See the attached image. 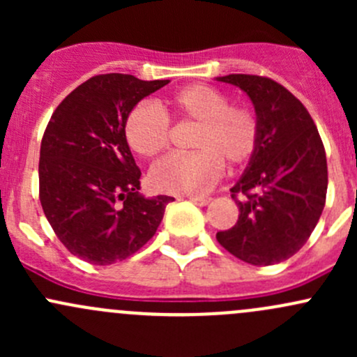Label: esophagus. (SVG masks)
<instances>
[{
    "label": "esophagus",
    "instance_id": "1",
    "mask_svg": "<svg viewBox=\"0 0 357 357\" xmlns=\"http://www.w3.org/2000/svg\"><path fill=\"white\" fill-rule=\"evenodd\" d=\"M190 200H192L193 204L200 205V207H205V205L211 204V199H207V197H190Z\"/></svg>",
    "mask_w": 357,
    "mask_h": 357
}]
</instances>
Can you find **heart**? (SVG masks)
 Returning a JSON list of instances; mask_svg holds the SVG:
<instances>
[{"mask_svg":"<svg viewBox=\"0 0 357 357\" xmlns=\"http://www.w3.org/2000/svg\"><path fill=\"white\" fill-rule=\"evenodd\" d=\"M176 114L199 122L192 153H171L150 171L153 190L171 195L197 197L211 192L225 169L240 167L254 157L259 145V122L247 107L229 105L221 89L190 84L169 100ZM129 149L142 157H155L169 143L167 117L150 103L132 107L124 122Z\"/></svg>","mask_w":357,"mask_h":357,"instance_id":"1","label":"heart"}]
</instances>
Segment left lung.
<instances>
[{"instance_id":"left-lung-1","label":"left lung","mask_w":357,"mask_h":357,"mask_svg":"<svg viewBox=\"0 0 357 357\" xmlns=\"http://www.w3.org/2000/svg\"><path fill=\"white\" fill-rule=\"evenodd\" d=\"M215 81L242 89L259 122L257 150L231 188L238 221L215 238L248 264H278L307 242L325 207L328 169L321 138L305 107L273 79L229 74Z\"/></svg>"}]
</instances>
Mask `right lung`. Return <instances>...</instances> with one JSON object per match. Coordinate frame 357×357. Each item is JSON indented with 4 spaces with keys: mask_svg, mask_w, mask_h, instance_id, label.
<instances>
[{
    "mask_svg": "<svg viewBox=\"0 0 357 357\" xmlns=\"http://www.w3.org/2000/svg\"><path fill=\"white\" fill-rule=\"evenodd\" d=\"M169 84L131 74L88 79L56 107L39 153V199L68 252L96 266L139 250L174 199L139 195L142 171L124 136L132 107Z\"/></svg>",
    "mask_w": 357,
    "mask_h": 357,
    "instance_id": "1",
    "label": "right lung"
}]
</instances>
